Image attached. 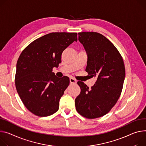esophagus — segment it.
Here are the masks:
<instances>
[{
    "label": "esophagus",
    "instance_id": "esophagus-1",
    "mask_svg": "<svg viewBox=\"0 0 146 146\" xmlns=\"http://www.w3.org/2000/svg\"><path fill=\"white\" fill-rule=\"evenodd\" d=\"M70 83L71 84H76L77 83V81H76V79H74V78L70 77Z\"/></svg>",
    "mask_w": 146,
    "mask_h": 146
}]
</instances>
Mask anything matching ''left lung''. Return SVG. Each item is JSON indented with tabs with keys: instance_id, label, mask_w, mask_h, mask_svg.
<instances>
[{
	"instance_id": "1",
	"label": "left lung",
	"mask_w": 146,
	"mask_h": 146,
	"mask_svg": "<svg viewBox=\"0 0 146 146\" xmlns=\"http://www.w3.org/2000/svg\"><path fill=\"white\" fill-rule=\"evenodd\" d=\"M78 40L87 54L86 71L97 77L91 88L82 82L77 84L81 92L75 99L77 111L88 119L108 113L121 96L125 77L122 57L114 45L96 32L78 33Z\"/></svg>"
}]
</instances>
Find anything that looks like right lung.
I'll list each match as a JSON object with an SVG mask.
<instances>
[{
    "mask_svg": "<svg viewBox=\"0 0 146 146\" xmlns=\"http://www.w3.org/2000/svg\"><path fill=\"white\" fill-rule=\"evenodd\" d=\"M76 33H52L39 38L21 52L16 65L15 84L25 105L33 114L48 116L59 110V100L69 85L52 72L61 63L63 51L77 41Z\"/></svg>",
    "mask_w": 146,
    "mask_h": 146,
    "instance_id": "right-lung-1",
    "label": "right lung"
}]
</instances>
